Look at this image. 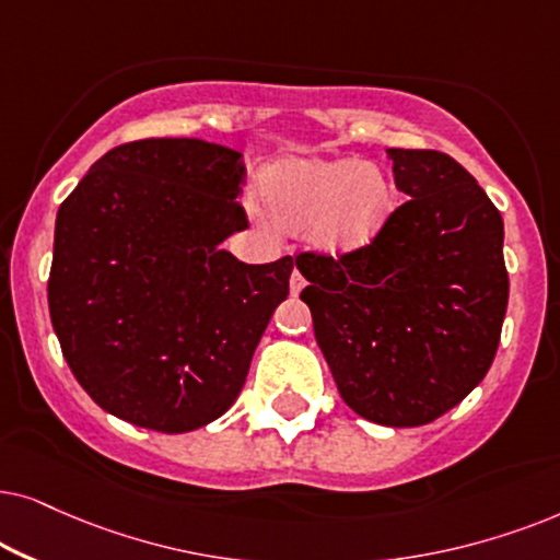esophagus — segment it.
<instances>
[{
	"instance_id": "obj_1",
	"label": "esophagus",
	"mask_w": 560,
	"mask_h": 560,
	"mask_svg": "<svg viewBox=\"0 0 560 560\" xmlns=\"http://www.w3.org/2000/svg\"><path fill=\"white\" fill-rule=\"evenodd\" d=\"M304 284H307V281H304V276H302V273L296 271V268H294V273H292V281H289V287H292V294H294V296L300 294L302 289H304Z\"/></svg>"
}]
</instances>
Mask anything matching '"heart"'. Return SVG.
<instances>
[{
    "label": "heart",
    "instance_id": "obj_1",
    "mask_svg": "<svg viewBox=\"0 0 560 560\" xmlns=\"http://www.w3.org/2000/svg\"><path fill=\"white\" fill-rule=\"evenodd\" d=\"M260 197L281 228H304L312 248L346 256L366 248L394 210V186L374 163L284 159L260 176Z\"/></svg>",
    "mask_w": 560,
    "mask_h": 560
}]
</instances>
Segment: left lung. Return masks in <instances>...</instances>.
<instances>
[{
	"mask_svg": "<svg viewBox=\"0 0 560 560\" xmlns=\"http://www.w3.org/2000/svg\"><path fill=\"white\" fill-rule=\"evenodd\" d=\"M407 202L366 248L300 253L315 338L346 405L417 428L471 394L497 355L510 300L502 214L441 151L389 148Z\"/></svg>",
	"mask_w": 560,
	"mask_h": 560,
	"instance_id": "1",
	"label": "left lung"
}]
</instances>
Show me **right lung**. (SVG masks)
<instances>
[{
	"label": "right lung",
	"mask_w": 560,
	"mask_h": 560,
	"mask_svg": "<svg viewBox=\"0 0 560 560\" xmlns=\"http://www.w3.org/2000/svg\"><path fill=\"white\" fill-rule=\"evenodd\" d=\"M245 163L197 138L112 148L63 199L48 279L63 358L104 412L189 432L225 415L294 260L250 266L220 243L248 228Z\"/></svg>",
	"instance_id": "obj_1"
}]
</instances>
